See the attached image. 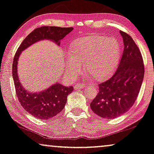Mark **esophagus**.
Wrapping results in <instances>:
<instances>
[{
  "label": "esophagus",
  "instance_id": "obj_1",
  "mask_svg": "<svg viewBox=\"0 0 154 154\" xmlns=\"http://www.w3.org/2000/svg\"><path fill=\"white\" fill-rule=\"evenodd\" d=\"M85 85H81V84H77L74 86V88L75 89H85Z\"/></svg>",
  "mask_w": 154,
  "mask_h": 154
}]
</instances>
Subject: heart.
Returning <instances> with one entry per match:
<instances>
[{"label": "heart", "instance_id": "1", "mask_svg": "<svg viewBox=\"0 0 154 154\" xmlns=\"http://www.w3.org/2000/svg\"><path fill=\"white\" fill-rule=\"evenodd\" d=\"M69 56L65 60V68L71 76L82 72V66L96 80L106 78L118 64L120 47L114 38L91 35L79 38L72 42Z\"/></svg>", "mask_w": 154, "mask_h": 154}]
</instances>
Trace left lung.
<instances>
[{
    "label": "left lung",
    "instance_id": "1",
    "mask_svg": "<svg viewBox=\"0 0 154 154\" xmlns=\"http://www.w3.org/2000/svg\"><path fill=\"white\" fill-rule=\"evenodd\" d=\"M124 44L123 53L113 76L100 84L99 92L90 104L101 118L113 119L128 112L134 105L144 79L142 56L132 38L120 31Z\"/></svg>",
    "mask_w": 154,
    "mask_h": 154
}]
</instances>
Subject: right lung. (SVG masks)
I'll return each instance as SVG.
<instances>
[{
	"mask_svg": "<svg viewBox=\"0 0 154 154\" xmlns=\"http://www.w3.org/2000/svg\"><path fill=\"white\" fill-rule=\"evenodd\" d=\"M73 30L72 27L44 26L31 32L20 44L13 63V77L16 95L24 110L36 118L48 120L59 113L64 108L67 96L73 91L72 86L65 87L56 83L39 92H31L20 83L17 73V63L22 51L42 40H50L60 46V41Z\"/></svg>",
	"mask_w": 154,
	"mask_h": 154,
	"instance_id": "add662e5",
	"label": "right lung"
}]
</instances>
